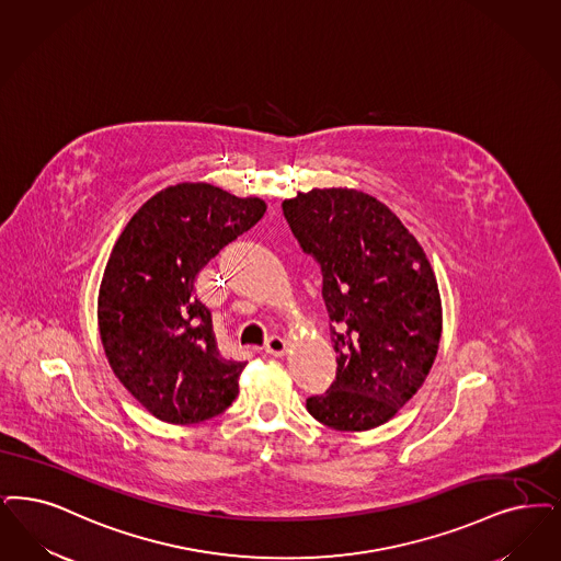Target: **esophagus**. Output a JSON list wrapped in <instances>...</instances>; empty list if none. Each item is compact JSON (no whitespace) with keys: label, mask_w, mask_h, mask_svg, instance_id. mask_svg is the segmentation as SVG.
I'll return each mask as SVG.
<instances>
[{"label":"esophagus","mask_w":561,"mask_h":561,"mask_svg":"<svg viewBox=\"0 0 561 561\" xmlns=\"http://www.w3.org/2000/svg\"><path fill=\"white\" fill-rule=\"evenodd\" d=\"M265 351L271 357H284L288 353V342L282 336H270L265 342Z\"/></svg>","instance_id":"obj_1"}]
</instances>
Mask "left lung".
Masks as SVG:
<instances>
[{
	"label": "left lung",
	"instance_id": "8db88e82",
	"mask_svg": "<svg viewBox=\"0 0 561 561\" xmlns=\"http://www.w3.org/2000/svg\"><path fill=\"white\" fill-rule=\"evenodd\" d=\"M291 233L323 273L336 380L307 409L323 426L365 432L392 420L426 381L443 302L426 252L401 219L353 187L284 201Z\"/></svg>",
	"mask_w": 561,
	"mask_h": 561
}]
</instances>
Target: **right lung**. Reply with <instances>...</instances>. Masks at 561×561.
I'll return each mask as SVG.
<instances>
[{
  "mask_svg": "<svg viewBox=\"0 0 561 561\" xmlns=\"http://www.w3.org/2000/svg\"><path fill=\"white\" fill-rule=\"evenodd\" d=\"M267 210L210 183H178L144 202L102 275L98 325L114 376L160 422L187 426L238 397L244 360L225 359L198 271Z\"/></svg>",
  "mask_w": 561,
  "mask_h": 561,
  "instance_id": "1",
  "label": "right lung"
}]
</instances>
